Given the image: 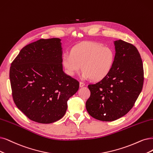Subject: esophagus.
I'll list each match as a JSON object with an SVG mask.
<instances>
[{
  "label": "esophagus",
  "instance_id": "esophagus-1",
  "mask_svg": "<svg viewBox=\"0 0 153 153\" xmlns=\"http://www.w3.org/2000/svg\"><path fill=\"white\" fill-rule=\"evenodd\" d=\"M85 86V84H84V82H79V86L81 87V88H82V87H83V86Z\"/></svg>",
  "mask_w": 153,
  "mask_h": 153
}]
</instances>
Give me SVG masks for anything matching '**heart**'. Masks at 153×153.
<instances>
[{
    "instance_id": "b5f03b06",
    "label": "heart",
    "mask_w": 153,
    "mask_h": 153,
    "mask_svg": "<svg viewBox=\"0 0 153 153\" xmlns=\"http://www.w3.org/2000/svg\"><path fill=\"white\" fill-rule=\"evenodd\" d=\"M114 51L110 47L92 42L79 44L71 53L62 56V64L67 74L74 76L81 67L84 78L100 81L108 75L115 63Z\"/></svg>"
}]
</instances>
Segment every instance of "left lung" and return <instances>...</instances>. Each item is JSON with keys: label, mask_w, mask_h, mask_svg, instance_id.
Returning a JSON list of instances; mask_svg holds the SVG:
<instances>
[{"label": "left lung", "mask_w": 153, "mask_h": 153, "mask_svg": "<svg viewBox=\"0 0 153 153\" xmlns=\"http://www.w3.org/2000/svg\"><path fill=\"white\" fill-rule=\"evenodd\" d=\"M115 60L108 75L94 84L86 103L88 114L96 119L111 122L126 115L143 89L144 69L139 51L122 39L115 42Z\"/></svg>", "instance_id": "left-lung-1"}]
</instances>
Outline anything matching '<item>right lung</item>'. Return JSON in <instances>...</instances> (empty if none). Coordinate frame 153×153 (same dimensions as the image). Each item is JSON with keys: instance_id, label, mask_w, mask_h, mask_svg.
I'll return each instance as SVG.
<instances>
[{"instance_id": "add662e5", "label": "right lung", "mask_w": 153, "mask_h": 153, "mask_svg": "<svg viewBox=\"0 0 153 153\" xmlns=\"http://www.w3.org/2000/svg\"><path fill=\"white\" fill-rule=\"evenodd\" d=\"M60 39L28 44L11 63L9 77L16 106L29 119L50 123L65 115L79 82L62 70Z\"/></svg>"}]
</instances>
